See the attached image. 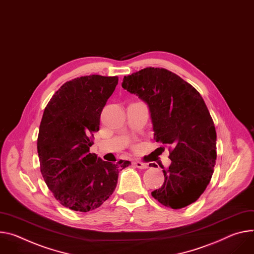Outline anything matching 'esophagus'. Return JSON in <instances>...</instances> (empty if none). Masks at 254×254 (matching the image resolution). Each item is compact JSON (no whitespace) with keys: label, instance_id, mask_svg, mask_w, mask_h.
<instances>
[{"label":"esophagus","instance_id":"esophagus-1","mask_svg":"<svg viewBox=\"0 0 254 254\" xmlns=\"http://www.w3.org/2000/svg\"><path fill=\"white\" fill-rule=\"evenodd\" d=\"M133 165H134V167L139 168V169H146L148 167L145 163H142V162H140V161H134Z\"/></svg>","mask_w":254,"mask_h":254}]
</instances>
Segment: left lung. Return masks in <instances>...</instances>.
<instances>
[{"label": "left lung", "instance_id": "obj_1", "mask_svg": "<svg viewBox=\"0 0 254 254\" xmlns=\"http://www.w3.org/2000/svg\"><path fill=\"white\" fill-rule=\"evenodd\" d=\"M122 86L148 105L156 142L172 148L169 168L161 167L163 186L152 196L174 210L194 202L210 183L217 159L216 128L202 97L190 84L160 67L125 76Z\"/></svg>", "mask_w": 254, "mask_h": 254}]
</instances>
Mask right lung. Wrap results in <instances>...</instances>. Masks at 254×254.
<instances>
[{"label": "right lung", "instance_id": "obj_1", "mask_svg": "<svg viewBox=\"0 0 254 254\" xmlns=\"http://www.w3.org/2000/svg\"><path fill=\"white\" fill-rule=\"evenodd\" d=\"M119 78L90 75L65 82L44 109L37 139L40 172L61 204L86 213L114 191L119 173L130 165L106 162L90 153L93 132Z\"/></svg>", "mask_w": 254, "mask_h": 254}]
</instances>
